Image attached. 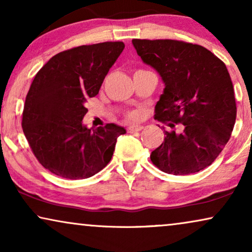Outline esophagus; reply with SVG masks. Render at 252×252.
<instances>
[{
	"mask_svg": "<svg viewBox=\"0 0 252 252\" xmlns=\"http://www.w3.org/2000/svg\"><path fill=\"white\" fill-rule=\"evenodd\" d=\"M143 129V126L141 125H133V126H129L128 128H127V132L128 133H135V132H140V130Z\"/></svg>",
	"mask_w": 252,
	"mask_h": 252,
	"instance_id": "esophagus-1",
	"label": "esophagus"
}]
</instances>
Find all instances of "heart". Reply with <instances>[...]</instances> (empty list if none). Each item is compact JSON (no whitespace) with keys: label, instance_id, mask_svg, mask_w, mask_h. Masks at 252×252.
Segmentation results:
<instances>
[{"label":"heart","instance_id":"heart-1","mask_svg":"<svg viewBox=\"0 0 252 252\" xmlns=\"http://www.w3.org/2000/svg\"><path fill=\"white\" fill-rule=\"evenodd\" d=\"M140 117H141V113L137 112V111L129 113V118L130 119H137V118H140Z\"/></svg>","mask_w":252,"mask_h":252}]
</instances>
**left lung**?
Here are the masks:
<instances>
[{
	"mask_svg": "<svg viewBox=\"0 0 252 252\" xmlns=\"http://www.w3.org/2000/svg\"><path fill=\"white\" fill-rule=\"evenodd\" d=\"M144 64L157 71L165 88L155 119L182 124L164 130L163 143L150 155L165 173L187 175L211 165L228 142L236 119L233 82L223 62L198 44L177 40H132Z\"/></svg>",
	"mask_w": 252,
	"mask_h": 252,
	"instance_id": "left-lung-1",
	"label": "left lung"
}]
</instances>
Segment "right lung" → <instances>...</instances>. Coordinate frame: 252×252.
<instances>
[{
  "label": "right lung",
  "instance_id": "right-lung-1",
  "mask_svg": "<svg viewBox=\"0 0 252 252\" xmlns=\"http://www.w3.org/2000/svg\"><path fill=\"white\" fill-rule=\"evenodd\" d=\"M123 42H102L62 51L37 72L27 93L23 130L34 156L58 177L87 179L111 160L126 129L116 124L87 128L86 102L98 94L123 53Z\"/></svg>",
  "mask_w": 252,
  "mask_h": 252
}]
</instances>
